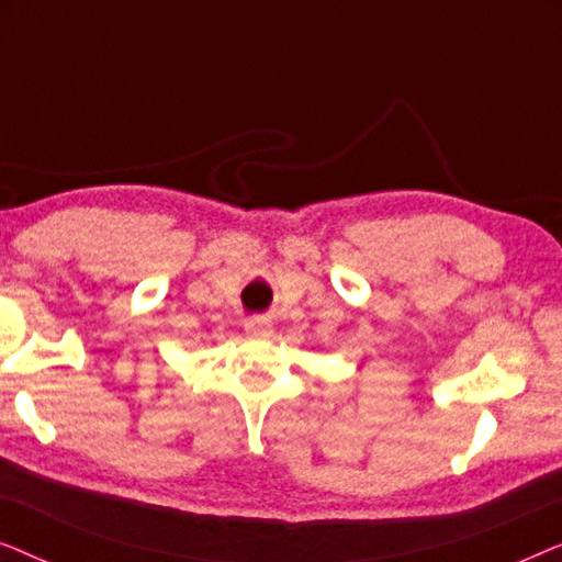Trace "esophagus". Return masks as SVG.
<instances>
[{
    "label": "esophagus",
    "mask_w": 562,
    "mask_h": 562,
    "mask_svg": "<svg viewBox=\"0 0 562 562\" xmlns=\"http://www.w3.org/2000/svg\"><path fill=\"white\" fill-rule=\"evenodd\" d=\"M245 333H248L250 337H263L271 333V325H268L266 319H250L248 325H245Z\"/></svg>",
    "instance_id": "obj_1"
}]
</instances>
